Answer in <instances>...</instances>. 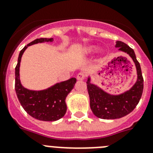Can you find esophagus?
I'll list each match as a JSON object with an SVG mask.
<instances>
[{
	"label": "esophagus",
	"mask_w": 153,
	"mask_h": 153,
	"mask_svg": "<svg viewBox=\"0 0 153 153\" xmlns=\"http://www.w3.org/2000/svg\"><path fill=\"white\" fill-rule=\"evenodd\" d=\"M85 78V74H83V73H79V74H77V76H76V79H78V80H83Z\"/></svg>",
	"instance_id": "obj_1"
}]
</instances>
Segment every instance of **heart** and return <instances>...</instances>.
<instances>
[{"label": "heart", "instance_id": "obj_1", "mask_svg": "<svg viewBox=\"0 0 153 153\" xmlns=\"http://www.w3.org/2000/svg\"><path fill=\"white\" fill-rule=\"evenodd\" d=\"M97 51V47H93V46H90V47H87L85 48L84 52L87 54H90V53H92L95 52Z\"/></svg>", "mask_w": 153, "mask_h": 153}]
</instances>
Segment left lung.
<instances>
[{
	"mask_svg": "<svg viewBox=\"0 0 153 153\" xmlns=\"http://www.w3.org/2000/svg\"><path fill=\"white\" fill-rule=\"evenodd\" d=\"M116 48L129 55L135 64L137 78L129 90L119 94H111L100 86L92 83L90 75L87 76V90L90 105L93 113L98 118L114 120L125 117L136 108L143 91V78L140 63L136 60L134 51L122 41L116 42Z\"/></svg>",
	"mask_w": 153,
	"mask_h": 153,
	"instance_id": "left-lung-1",
	"label": "left lung"
}]
</instances>
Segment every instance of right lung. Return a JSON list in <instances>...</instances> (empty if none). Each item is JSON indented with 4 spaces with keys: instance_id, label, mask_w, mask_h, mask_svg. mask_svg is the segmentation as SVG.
<instances>
[{
    "instance_id": "add662e5",
    "label": "right lung",
    "mask_w": 153,
    "mask_h": 153,
    "mask_svg": "<svg viewBox=\"0 0 153 153\" xmlns=\"http://www.w3.org/2000/svg\"><path fill=\"white\" fill-rule=\"evenodd\" d=\"M53 41V38H40L30 42L19 53L15 68V91L19 102L30 116L41 121H56L64 117L67 109L66 98L76 82V79L73 77L41 90H29L21 83L20 66L24 51L33 44Z\"/></svg>"
}]
</instances>
